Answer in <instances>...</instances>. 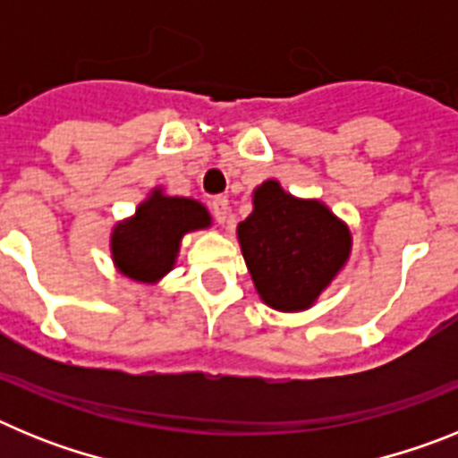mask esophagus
Listing matches in <instances>:
<instances>
[{
    "instance_id": "obj_1",
    "label": "esophagus",
    "mask_w": 458,
    "mask_h": 458,
    "mask_svg": "<svg viewBox=\"0 0 458 458\" xmlns=\"http://www.w3.org/2000/svg\"><path fill=\"white\" fill-rule=\"evenodd\" d=\"M210 208H213V216L220 225H226L229 222V199L226 197H216L210 201Z\"/></svg>"
}]
</instances>
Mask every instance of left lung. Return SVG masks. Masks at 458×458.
<instances>
[{
  "mask_svg": "<svg viewBox=\"0 0 458 458\" xmlns=\"http://www.w3.org/2000/svg\"><path fill=\"white\" fill-rule=\"evenodd\" d=\"M236 236L259 298L277 311H305L346 268L349 225L321 199L286 192L268 179L252 192V213Z\"/></svg>",
  "mask_w": 458,
  "mask_h": 458,
  "instance_id": "1",
  "label": "left lung"
}]
</instances>
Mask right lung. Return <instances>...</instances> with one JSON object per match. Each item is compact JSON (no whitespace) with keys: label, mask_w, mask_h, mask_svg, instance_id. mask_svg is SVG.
Returning a JSON list of instances; mask_svg holds the SVG:
<instances>
[{"label":"right lung","mask_w":458,"mask_h":458,"mask_svg":"<svg viewBox=\"0 0 458 458\" xmlns=\"http://www.w3.org/2000/svg\"><path fill=\"white\" fill-rule=\"evenodd\" d=\"M213 225L208 208L192 197L167 194L163 185L148 192L131 217L109 233V257L123 277L157 284L176 266L181 241Z\"/></svg>","instance_id":"obj_1"}]
</instances>
